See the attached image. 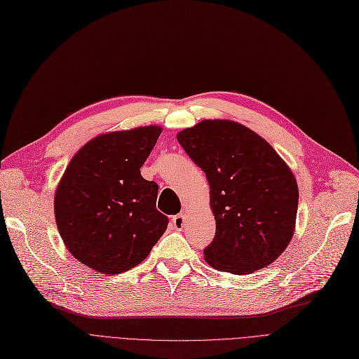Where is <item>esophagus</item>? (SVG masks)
Wrapping results in <instances>:
<instances>
[{
  "mask_svg": "<svg viewBox=\"0 0 359 359\" xmlns=\"http://www.w3.org/2000/svg\"><path fill=\"white\" fill-rule=\"evenodd\" d=\"M184 215L183 214H177L172 218V225L176 229V230H182L183 225H184Z\"/></svg>",
  "mask_w": 359,
  "mask_h": 359,
  "instance_id": "34e87169",
  "label": "esophagus"
}]
</instances>
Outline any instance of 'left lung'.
I'll return each mask as SVG.
<instances>
[{"instance_id": "obj_1", "label": "left lung", "mask_w": 359, "mask_h": 359, "mask_svg": "<svg viewBox=\"0 0 359 359\" xmlns=\"http://www.w3.org/2000/svg\"><path fill=\"white\" fill-rule=\"evenodd\" d=\"M177 141L210 183L217 231L203 249L206 262L234 275L271 265L292 238L298 208V186L284 160L231 121H202Z\"/></svg>"}]
</instances>
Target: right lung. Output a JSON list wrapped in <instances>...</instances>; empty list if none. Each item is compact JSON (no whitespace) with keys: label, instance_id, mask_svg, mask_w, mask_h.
<instances>
[{"label":"right lung","instance_id":"add662e5","mask_svg":"<svg viewBox=\"0 0 359 359\" xmlns=\"http://www.w3.org/2000/svg\"><path fill=\"white\" fill-rule=\"evenodd\" d=\"M161 128L110 132L69 161L55 194V219L69 253L88 268L116 275L141 263L164 234L158 184L140 168Z\"/></svg>","mask_w":359,"mask_h":359}]
</instances>
